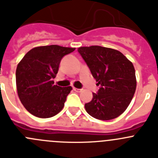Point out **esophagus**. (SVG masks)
Returning <instances> with one entry per match:
<instances>
[{"label":"esophagus","instance_id":"34e87169","mask_svg":"<svg viewBox=\"0 0 158 158\" xmlns=\"http://www.w3.org/2000/svg\"><path fill=\"white\" fill-rule=\"evenodd\" d=\"M73 89L75 91V92H80L81 91V89H77V88H73Z\"/></svg>","mask_w":158,"mask_h":158}]
</instances>
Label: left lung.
Returning <instances> with one entry per match:
<instances>
[{"instance_id":"left-lung-1","label":"left lung","mask_w":158,"mask_h":158,"mask_svg":"<svg viewBox=\"0 0 158 158\" xmlns=\"http://www.w3.org/2000/svg\"><path fill=\"white\" fill-rule=\"evenodd\" d=\"M81 56L99 87L85 103L87 113L102 121L114 119L127 109L136 89L133 64L119 51L101 46L81 47Z\"/></svg>"}]
</instances>
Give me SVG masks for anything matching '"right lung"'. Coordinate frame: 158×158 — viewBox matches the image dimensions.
<instances>
[{
    "label": "right lung",
    "instance_id": "add662e5",
    "mask_svg": "<svg viewBox=\"0 0 158 158\" xmlns=\"http://www.w3.org/2000/svg\"><path fill=\"white\" fill-rule=\"evenodd\" d=\"M74 50L59 45L37 47L19 62L15 73L17 92L22 104L30 114L48 118L62 110L72 87L55 85L52 79L63 56Z\"/></svg>",
    "mask_w": 158,
    "mask_h": 158
}]
</instances>
